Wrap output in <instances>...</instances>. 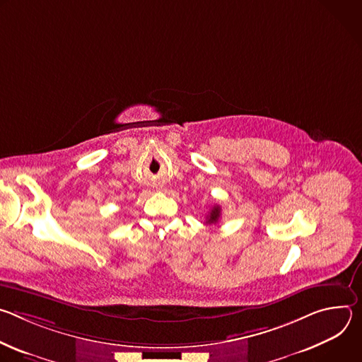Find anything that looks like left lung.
Masks as SVG:
<instances>
[{
  "label": "left lung",
  "instance_id": "left-lung-1",
  "mask_svg": "<svg viewBox=\"0 0 362 362\" xmlns=\"http://www.w3.org/2000/svg\"><path fill=\"white\" fill-rule=\"evenodd\" d=\"M221 219V206L215 204L214 208L211 209V212L206 216V225H212V223H218Z\"/></svg>",
  "mask_w": 362,
  "mask_h": 362
}]
</instances>
